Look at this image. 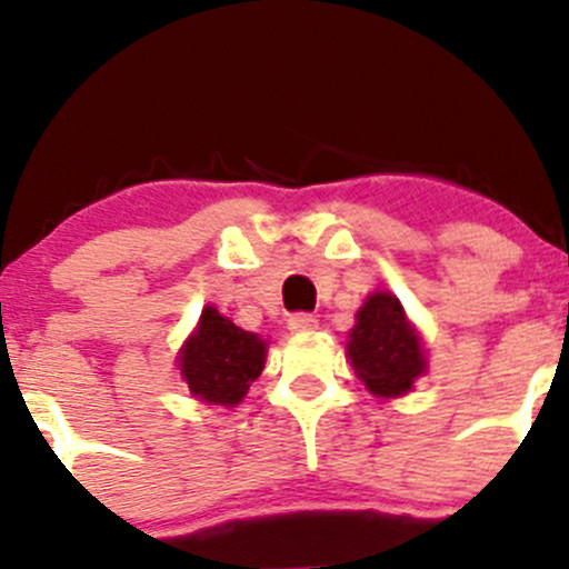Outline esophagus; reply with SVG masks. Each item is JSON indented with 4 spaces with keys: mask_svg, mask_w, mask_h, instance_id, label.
Wrapping results in <instances>:
<instances>
[{
    "mask_svg": "<svg viewBox=\"0 0 569 569\" xmlns=\"http://www.w3.org/2000/svg\"><path fill=\"white\" fill-rule=\"evenodd\" d=\"M287 328H290L292 333H309L317 328V317L307 315V311H296V315H290V320H287Z\"/></svg>",
    "mask_w": 569,
    "mask_h": 569,
    "instance_id": "esophagus-1",
    "label": "esophagus"
}]
</instances>
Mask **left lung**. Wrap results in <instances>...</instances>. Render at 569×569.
Listing matches in <instances>:
<instances>
[{"mask_svg": "<svg viewBox=\"0 0 569 569\" xmlns=\"http://www.w3.org/2000/svg\"><path fill=\"white\" fill-rule=\"evenodd\" d=\"M347 352L366 388L385 399L407 393L415 377L426 371L420 339L407 322L399 298L390 292L366 298L356 328L350 331Z\"/></svg>", "mask_w": 569, "mask_h": 569, "instance_id": "left-lung-1", "label": "left lung"}]
</instances>
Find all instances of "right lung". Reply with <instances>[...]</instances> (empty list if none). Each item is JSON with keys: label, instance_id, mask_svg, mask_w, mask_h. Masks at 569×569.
<instances>
[{"label": "right lung", "instance_id": "add662e5", "mask_svg": "<svg viewBox=\"0 0 569 569\" xmlns=\"http://www.w3.org/2000/svg\"><path fill=\"white\" fill-rule=\"evenodd\" d=\"M266 366V341L233 326L213 307L200 315V328L181 352V375L194 396L209 405L233 407Z\"/></svg>", "mask_w": 569, "mask_h": 569}]
</instances>
